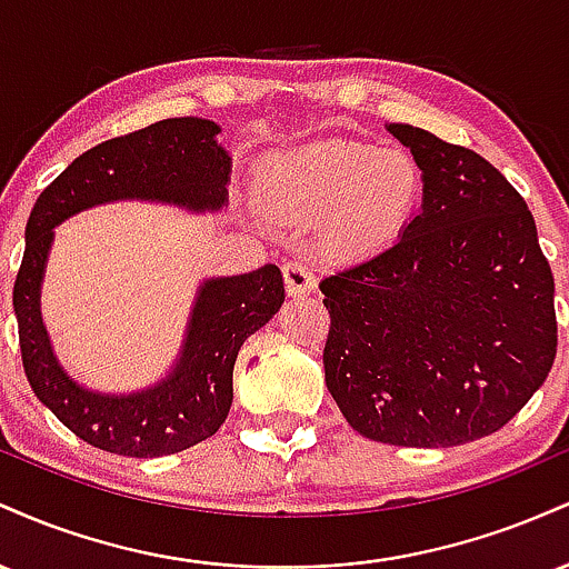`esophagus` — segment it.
<instances>
[{
  "mask_svg": "<svg viewBox=\"0 0 569 569\" xmlns=\"http://www.w3.org/2000/svg\"><path fill=\"white\" fill-rule=\"evenodd\" d=\"M283 280H286V291L289 297H307V293L316 291V276L305 262L299 259H289L283 264Z\"/></svg>",
  "mask_w": 569,
  "mask_h": 569,
  "instance_id": "34e87169",
  "label": "esophagus"
}]
</instances>
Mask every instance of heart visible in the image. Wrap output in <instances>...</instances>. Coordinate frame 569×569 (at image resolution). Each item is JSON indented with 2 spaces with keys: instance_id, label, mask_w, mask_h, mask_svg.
I'll use <instances>...</instances> for the list:
<instances>
[{
  "instance_id": "1",
  "label": "heart",
  "mask_w": 569,
  "mask_h": 569,
  "mask_svg": "<svg viewBox=\"0 0 569 569\" xmlns=\"http://www.w3.org/2000/svg\"><path fill=\"white\" fill-rule=\"evenodd\" d=\"M262 194L272 217L321 221L331 253L361 257L403 232L420 202L422 171L401 149L329 139L272 160Z\"/></svg>"
}]
</instances>
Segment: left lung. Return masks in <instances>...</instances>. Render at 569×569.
<instances>
[{
  "label": "left lung",
  "mask_w": 569,
  "mask_h": 569,
  "mask_svg": "<svg viewBox=\"0 0 569 569\" xmlns=\"http://www.w3.org/2000/svg\"><path fill=\"white\" fill-rule=\"evenodd\" d=\"M422 171L396 243L321 280L326 388L352 430L460 447L506 426L557 356L553 276L525 198L473 149L388 126Z\"/></svg>",
  "instance_id": "obj_1"
}]
</instances>
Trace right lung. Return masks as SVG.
<instances>
[{
	"label": "right lung",
	"instance_id": "add662e5",
	"mask_svg": "<svg viewBox=\"0 0 569 569\" xmlns=\"http://www.w3.org/2000/svg\"><path fill=\"white\" fill-rule=\"evenodd\" d=\"M219 133L213 120L173 117L117 136L80 154L31 208L23 262L12 289L26 377L39 401L71 433L103 452L162 457L211 439L230 415L240 345L280 310L283 276L276 264H264L246 276L202 280L173 369L136 393H96L71 380L58 363L39 312L53 230L74 213L114 200L219 211L232 173Z\"/></svg>",
	"mask_w": 569,
	"mask_h": 569
}]
</instances>
